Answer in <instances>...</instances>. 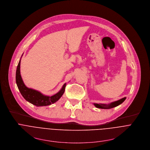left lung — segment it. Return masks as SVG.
Segmentation results:
<instances>
[{
    "label": "left lung",
    "mask_w": 150,
    "mask_h": 150,
    "mask_svg": "<svg viewBox=\"0 0 150 150\" xmlns=\"http://www.w3.org/2000/svg\"><path fill=\"white\" fill-rule=\"evenodd\" d=\"M126 99V97L120 99V100H118L117 101H115L113 103H111L110 104H94V105L96 107V108H103V109H110V108H114L115 107H117L118 105H119L120 104H121L122 103H123L125 101V100Z\"/></svg>",
    "instance_id": "left-lung-1"
}]
</instances>
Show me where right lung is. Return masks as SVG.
<instances>
[{"label": "right lung", "instance_id": "obj_1", "mask_svg": "<svg viewBox=\"0 0 150 150\" xmlns=\"http://www.w3.org/2000/svg\"><path fill=\"white\" fill-rule=\"evenodd\" d=\"M20 60L16 71V83L18 88L22 96L25 100L31 104L37 107L46 106L57 102L62 96L65 91L66 83H65L62 89L53 96H46L40 92L27 88L24 83L20 74Z\"/></svg>", "mask_w": 150, "mask_h": 150}]
</instances>
